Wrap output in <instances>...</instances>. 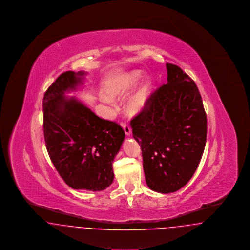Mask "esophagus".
Here are the masks:
<instances>
[{"label":"esophagus","instance_id":"34e87169","mask_svg":"<svg viewBox=\"0 0 250 250\" xmlns=\"http://www.w3.org/2000/svg\"><path fill=\"white\" fill-rule=\"evenodd\" d=\"M122 126H123V128H124V130H125V135H126V136H130L131 133H132L130 126L127 125L126 124H122Z\"/></svg>","mask_w":250,"mask_h":250}]
</instances>
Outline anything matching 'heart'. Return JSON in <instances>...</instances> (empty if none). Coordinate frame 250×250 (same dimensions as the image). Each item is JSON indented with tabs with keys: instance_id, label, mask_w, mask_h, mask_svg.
Instances as JSON below:
<instances>
[{
	"instance_id": "obj_1",
	"label": "heart",
	"mask_w": 250,
	"mask_h": 250,
	"mask_svg": "<svg viewBox=\"0 0 250 250\" xmlns=\"http://www.w3.org/2000/svg\"><path fill=\"white\" fill-rule=\"evenodd\" d=\"M142 72L131 71L113 79L106 87V93L99 95L101 102L109 107L114 106V100H124L130 94L133 89L139 83L142 79ZM151 91V83L145 79L137 90L127 98L125 102V110L130 115L141 113L146 107Z\"/></svg>"
}]
</instances>
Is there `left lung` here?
<instances>
[{
	"label": "left lung",
	"instance_id": "left-lung-1",
	"mask_svg": "<svg viewBox=\"0 0 250 250\" xmlns=\"http://www.w3.org/2000/svg\"><path fill=\"white\" fill-rule=\"evenodd\" d=\"M166 68L167 83L131 121L133 137L142 148L146 184L162 194L179 190L192 178L207 135L197 85L177 65L166 63Z\"/></svg>",
	"mask_w": 250,
	"mask_h": 250
}]
</instances>
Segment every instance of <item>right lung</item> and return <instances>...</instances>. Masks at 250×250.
<instances>
[{
    "instance_id": "1",
    "label": "right lung",
    "mask_w": 250,
    "mask_h": 250,
    "mask_svg": "<svg viewBox=\"0 0 250 250\" xmlns=\"http://www.w3.org/2000/svg\"><path fill=\"white\" fill-rule=\"evenodd\" d=\"M86 75L64 72L48 87L43 99L44 136L51 162L70 188L102 191L114 180L112 163L125 132L75 95H66L83 88Z\"/></svg>"
}]
</instances>
